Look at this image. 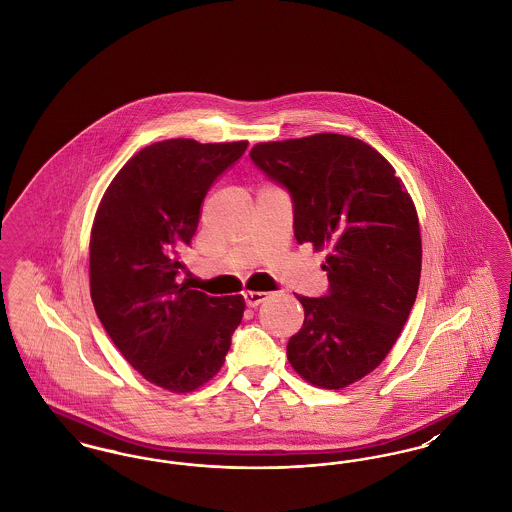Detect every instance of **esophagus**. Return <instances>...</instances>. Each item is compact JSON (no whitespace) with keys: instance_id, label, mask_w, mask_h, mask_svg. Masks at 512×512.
I'll return each mask as SVG.
<instances>
[{"instance_id":"1","label":"esophagus","mask_w":512,"mask_h":512,"mask_svg":"<svg viewBox=\"0 0 512 512\" xmlns=\"http://www.w3.org/2000/svg\"><path fill=\"white\" fill-rule=\"evenodd\" d=\"M268 293L265 292H245L244 299L247 307H257L267 299Z\"/></svg>"}]
</instances>
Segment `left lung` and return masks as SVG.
I'll use <instances>...</instances> for the list:
<instances>
[{
    "instance_id": "1",
    "label": "left lung",
    "mask_w": 512,
    "mask_h": 512,
    "mask_svg": "<svg viewBox=\"0 0 512 512\" xmlns=\"http://www.w3.org/2000/svg\"><path fill=\"white\" fill-rule=\"evenodd\" d=\"M253 165L282 186L297 244L328 247V292L297 295L305 320L288 361L307 382L340 390L380 365L413 309L422 242L413 201L390 163L341 134L257 144Z\"/></svg>"
}]
</instances>
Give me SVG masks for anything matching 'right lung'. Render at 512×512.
I'll use <instances>...</instances> for the list:
<instances>
[{"label": "right lung", "mask_w": 512, "mask_h": 512, "mask_svg": "<svg viewBox=\"0 0 512 512\" xmlns=\"http://www.w3.org/2000/svg\"><path fill=\"white\" fill-rule=\"evenodd\" d=\"M247 142L165 140L136 153L109 184L90 240V293L122 357L151 384L186 393L224 363L244 317L242 295L178 284L201 203Z\"/></svg>", "instance_id": "add662e5"}]
</instances>
